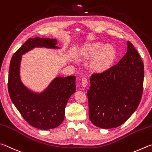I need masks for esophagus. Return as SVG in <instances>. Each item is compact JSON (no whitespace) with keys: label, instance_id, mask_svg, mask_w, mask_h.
Listing matches in <instances>:
<instances>
[{"label":"esophagus","instance_id":"34e87169","mask_svg":"<svg viewBox=\"0 0 152 152\" xmlns=\"http://www.w3.org/2000/svg\"><path fill=\"white\" fill-rule=\"evenodd\" d=\"M81 83H82V86H83L84 87H86L87 86V84H88V81H87V79L86 77L82 78Z\"/></svg>","mask_w":152,"mask_h":152}]
</instances>
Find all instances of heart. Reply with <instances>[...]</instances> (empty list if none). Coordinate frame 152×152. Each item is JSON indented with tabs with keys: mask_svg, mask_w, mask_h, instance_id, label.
<instances>
[{
	"mask_svg": "<svg viewBox=\"0 0 152 152\" xmlns=\"http://www.w3.org/2000/svg\"><path fill=\"white\" fill-rule=\"evenodd\" d=\"M78 55L84 58L95 57L92 69L96 71H103L112 65L116 58L117 51L112 45L95 42L82 46L79 50Z\"/></svg>",
	"mask_w": 152,
	"mask_h": 152,
	"instance_id": "1",
	"label": "heart"
}]
</instances>
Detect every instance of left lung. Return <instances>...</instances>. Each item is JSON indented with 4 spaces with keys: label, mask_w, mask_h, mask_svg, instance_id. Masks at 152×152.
Wrapping results in <instances>:
<instances>
[{
    "label": "left lung",
    "mask_w": 152,
    "mask_h": 152,
    "mask_svg": "<svg viewBox=\"0 0 152 152\" xmlns=\"http://www.w3.org/2000/svg\"><path fill=\"white\" fill-rule=\"evenodd\" d=\"M127 53L115 65L90 77L87 90L89 117L95 126L111 129L129 118L142 99L144 67L129 41Z\"/></svg>",
    "instance_id": "obj_1"
}]
</instances>
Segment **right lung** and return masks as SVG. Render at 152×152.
Returning <instances> with one entry per match:
<instances>
[{"label": "right lung", "mask_w": 152, "mask_h": 152, "mask_svg": "<svg viewBox=\"0 0 152 152\" xmlns=\"http://www.w3.org/2000/svg\"><path fill=\"white\" fill-rule=\"evenodd\" d=\"M57 45L54 39L30 38L16 51L10 63L8 89L10 99L23 118L39 129H53L62 123L65 106L76 91V77H56L42 91H33L21 81V60L24 54L34 48L60 49Z\"/></svg>", "instance_id": "1"}]
</instances>
